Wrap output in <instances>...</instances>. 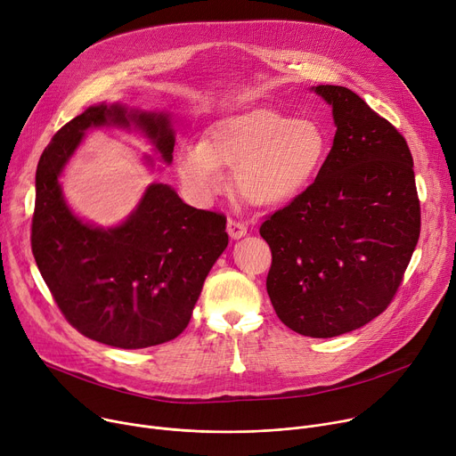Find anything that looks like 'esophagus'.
Returning a JSON list of instances; mask_svg holds the SVG:
<instances>
[{
    "label": "esophagus",
    "mask_w": 456,
    "mask_h": 456,
    "mask_svg": "<svg viewBox=\"0 0 456 456\" xmlns=\"http://www.w3.org/2000/svg\"><path fill=\"white\" fill-rule=\"evenodd\" d=\"M226 230H228V235L232 237V239H240V237H244L247 235V226H244L242 223H239V221H235V219H228V224H226Z\"/></svg>",
    "instance_id": "obj_1"
}]
</instances>
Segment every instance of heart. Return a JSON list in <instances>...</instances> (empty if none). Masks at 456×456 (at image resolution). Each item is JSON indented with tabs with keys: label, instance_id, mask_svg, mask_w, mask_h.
<instances>
[{
	"label": "heart",
	"instance_id": "obj_1",
	"mask_svg": "<svg viewBox=\"0 0 456 456\" xmlns=\"http://www.w3.org/2000/svg\"><path fill=\"white\" fill-rule=\"evenodd\" d=\"M329 153V136L308 118L256 110L219 120L204 142L183 144L175 171L197 200H212L224 188L223 169H235V188L261 208L283 206L316 181Z\"/></svg>",
	"mask_w": 456,
	"mask_h": 456
}]
</instances>
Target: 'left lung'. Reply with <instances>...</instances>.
I'll return each instance as SVG.
<instances>
[{
  "instance_id": "8db88e82",
  "label": "left lung",
  "mask_w": 456,
  "mask_h": 456,
  "mask_svg": "<svg viewBox=\"0 0 456 456\" xmlns=\"http://www.w3.org/2000/svg\"><path fill=\"white\" fill-rule=\"evenodd\" d=\"M336 134L306 191L261 224L266 290L297 334L334 338L387 308L419 237L412 157L402 133L341 86L314 87Z\"/></svg>"
}]
</instances>
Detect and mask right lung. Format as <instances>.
Returning <instances> with one entry per match:
<instances>
[{
    "mask_svg": "<svg viewBox=\"0 0 456 456\" xmlns=\"http://www.w3.org/2000/svg\"><path fill=\"white\" fill-rule=\"evenodd\" d=\"M136 124L171 162L175 136L166 115L93 106L53 136L37 169L30 247L63 318L80 334L118 348L177 338L190 323L204 279L228 247L226 217L183 202L151 184L129 219L94 228L67 208L58 177L84 133Z\"/></svg>",
    "mask_w": 456,
    "mask_h": 456,
    "instance_id": "add662e5",
    "label": "right lung"
}]
</instances>
